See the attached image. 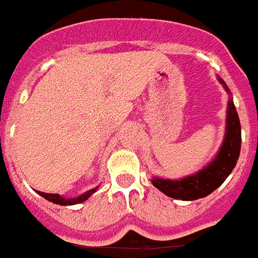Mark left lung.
Listing matches in <instances>:
<instances>
[{"instance_id":"1","label":"left lung","mask_w":258,"mask_h":258,"mask_svg":"<svg viewBox=\"0 0 258 258\" xmlns=\"http://www.w3.org/2000/svg\"><path fill=\"white\" fill-rule=\"evenodd\" d=\"M217 79L230 95L226 110V130L222 145L216 157L208 165L191 175L183 176L180 179L152 176V184L171 199L192 201L208 196L225 182L239 160L241 147L240 120L227 84L221 76L217 75Z\"/></svg>"}]
</instances>
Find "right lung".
<instances>
[{"label":"right lung","mask_w":258,"mask_h":258,"mask_svg":"<svg viewBox=\"0 0 258 258\" xmlns=\"http://www.w3.org/2000/svg\"><path fill=\"white\" fill-rule=\"evenodd\" d=\"M97 189H98V185L76 197H64L58 194H45V192H40V191H36V192H37L40 196L44 197V199H46L48 201H50V203L53 204H57V205H75V204H80L83 203V201L88 200L89 197L95 194Z\"/></svg>","instance_id":"obj_1"}]
</instances>
